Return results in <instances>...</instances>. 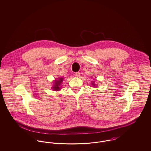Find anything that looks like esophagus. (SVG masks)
Wrapping results in <instances>:
<instances>
[{
	"label": "esophagus",
	"mask_w": 151,
	"mask_h": 151,
	"mask_svg": "<svg viewBox=\"0 0 151 151\" xmlns=\"http://www.w3.org/2000/svg\"><path fill=\"white\" fill-rule=\"evenodd\" d=\"M80 75V72H77L75 73V76H76V77H79Z\"/></svg>",
	"instance_id": "esophagus-1"
}]
</instances>
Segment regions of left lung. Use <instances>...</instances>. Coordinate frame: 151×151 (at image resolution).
<instances>
[{
	"label": "left lung",
	"instance_id": "left-lung-1",
	"mask_svg": "<svg viewBox=\"0 0 151 151\" xmlns=\"http://www.w3.org/2000/svg\"><path fill=\"white\" fill-rule=\"evenodd\" d=\"M92 85L93 86H93V87H94L95 86H96V84H94V83H92Z\"/></svg>",
	"mask_w": 151,
	"mask_h": 151
}]
</instances>
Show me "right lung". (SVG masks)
<instances>
[{"instance_id": "right-lung-1", "label": "right lung", "mask_w": 151, "mask_h": 151, "mask_svg": "<svg viewBox=\"0 0 151 151\" xmlns=\"http://www.w3.org/2000/svg\"><path fill=\"white\" fill-rule=\"evenodd\" d=\"M63 81V78H59L58 80H55V81H54V86L52 87L53 91H60L61 88L59 86H60V84H62Z\"/></svg>"}]
</instances>
